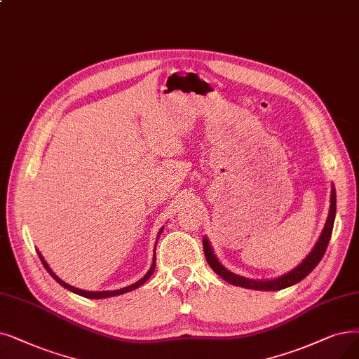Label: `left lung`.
<instances>
[{
    "label": "left lung",
    "mask_w": 359,
    "mask_h": 359,
    "mask_svg": "<svg viewBox=\"0 0 359 359\" xmlns=\"http://www.w3.org/2000/svg\"><path fill=\"white\" fill-rule=\"evenodd\" d=\"M334 217H336V190L333 185L332 190V205H330V213L328 218L325 222V226L323 229V233L317 241V245L312 249V252L305 257L304 262L297 265L293 271L287 272V274L276 278V280H269V281H255V280H249L245 277H240L229 272L226 268H224L221 265V262L217 259V256L213 255V250L209 245V241L206 238H203V250H205V256L206 261L210 265V268L217 272V274L224 278L225 281L231 283L234 285H240V287H246V289H253V290H281L285 287H290V285L299 283L300 280H304L309 272L320 264V261L323 259V256L327 250L330 237H332L333 233V224H334Z\"/></svg>",
    "instance_id": "left-lung-1"
}]
</instances>
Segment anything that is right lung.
Returning <instances> with one entry per match:
<instances>
[{"label":"right lung","instance_id":"obj_1","mask_svg":"<svg viewBox=\"0 0 359 359\" xmlns=\"http://www.w3.org/2000/svg\"><path fill=\"white\" fill-rule=\"evenodd\" d=\"M161 233H162V229H161ZM161 233H159V236H161ZM157 236V237H159ZM38 255H39V259H41V262H42V265H44V268L50 272V276L59 283V284H62L65 289H67V290H70V292H74V293H76V294H79V296H83V297H88V299H104V297H110V296H118V294H122V293H128V292H131V290H135L137 287H140L141 284H144L150 277H151V274H153V271H154V266H156V259H153V264H151V268L149 269V272L147 274L142 277L140 281H137L135 284H133V285H128V287H123V289H119V290H113V292H85V290H81V289H75L74 285H69V284H66L65 281H62L59 277H57L54 272L51 271V268L47 265V262L44 261V257L41 256V253L38 252ZM156 257V256H154Z\"/></svg>","mask_w":359,"mask_h":359}]
</instances>
